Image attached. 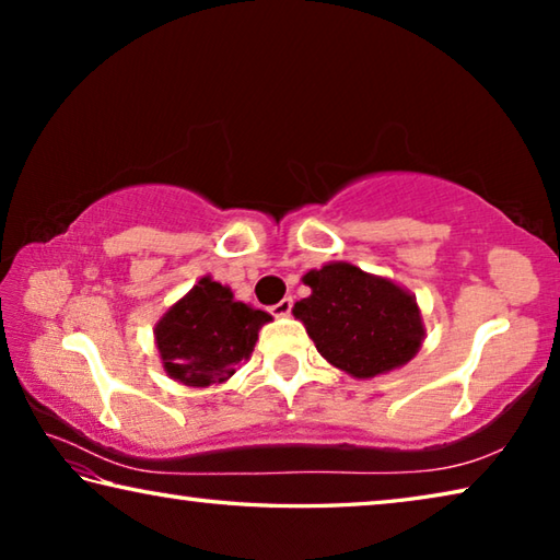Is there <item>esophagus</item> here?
<instances>
[{
  "label": "esophagus",
  "mask_w": 560,
  "mask_h": 560,
  "mask_svg": "<svg viewBox=\"0 0 560 560\" xmlns=\"http://www.w3.org/2000/svg\"><path fill=\"white\" fill-rule=\"evenodd\" d=\"M291 308H293V301L287 296V299H281L279 303H273L271 314H273V316H289Z\"/></svg>",
  "instance_id": "esophagus-1"
}]
</instances>
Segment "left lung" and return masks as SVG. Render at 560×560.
<instances>
[{
    "instance_id": "obj_1",
    "label": "left lung",
    "mask_w": 560,
    "mask_h": 560,
    "mask_svg": "<svg viewBox=\"0 0 560 560\" xmlns=\"http://www.w3.org/2000/svg\"><path fill=\"white\" fill-rule=\"evenodd\" d=\"M311 296L293 303L318 353L355 377H375L405 365L422 343L415 299L393 281L336 261L308 271Z\"/></svg>"
}]
</instances>
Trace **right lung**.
Segmentation results:
<instances>
[{"mask_svg": "<svg viewBox=\"0 0 560 560\" xmlns=\"http://www.w3.org/2000/svg\"><path fill=\"white\" fill-rule=\"evenodd\" d=\"M267 320H271L269 314L234 301L222 283L200 279L155 326L167 375L192 387L226 381L234 365L249 358Z\"/></svg>", "mask_w": 560, "mask_h": 560, "instance_id": "right-lung-1", "label": "right lung"}]
</instances>
